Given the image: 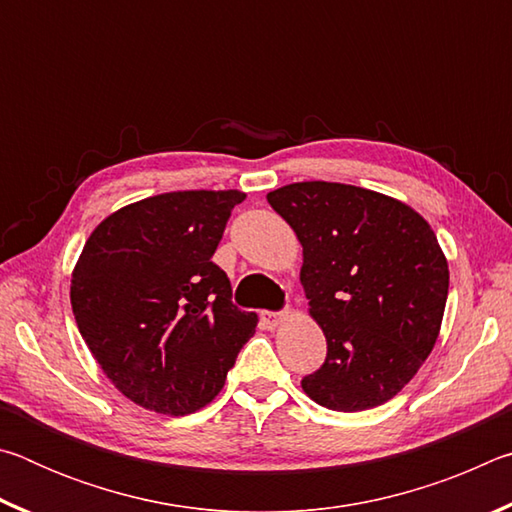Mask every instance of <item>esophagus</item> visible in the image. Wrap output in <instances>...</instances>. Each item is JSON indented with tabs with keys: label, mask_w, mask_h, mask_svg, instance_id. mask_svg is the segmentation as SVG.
<instances>
[{
	"label": "esophagus",
	"mask_w": 512,
	"mask_h": 512,
	"mask_svg": "<svg viewBox=\"0 0 512 512\" xmlns=\"http://www.w3.org/2000/svg\"><path fill=\"white\" fill-rule=\"evenodd\" d=\"M259 318H262V325L266 329H275L284 320V314H282V311H262Z\"/></svg>",
	"instance_id": "esophagus-1"
}]
</instances>
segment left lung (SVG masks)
Listing matches in <instances>:
<instances>
[{
    "label": "left lung",
    "instance_id": "left-lung-1",
    "mask_svg": "<svg viewBox=\"0 0 512 512\" xmlns=\"http://www.w3.org/2000/svg\"><path fill=\"white\" fill-rule=\"evenodd\" d=\"M302 244L300 282L327 339L302 391L332 411H366L409 384L443 323L449 268L409 205L370 189L293 183L266 196Z\"/></svg>",
    "mask_w": 512,
    "mask_h": 512
}]
</instances>
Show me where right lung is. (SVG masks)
I'll list each match as a JSON object with an SVG mask.
<instances>
[{
    "mask_svg": "<svg viewBox=\"0 0 512 512\" xmlns=\"http://www.w3.org/2000/svg\"><path fill=\"white\" fill-rule=\"evenodd\" d=\"M246 194L171 192L121 207L85 241L72 311L101 370L128 400L164 415L210 404L253 336L212 255Z\"/></svg>",
    "mask_w": 512,
    "mask_h": 512,
    "instance_id": "1",
    "label": "right lung"
}]
</instances>
